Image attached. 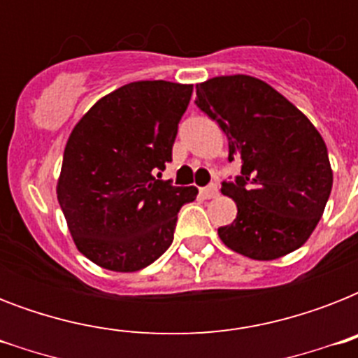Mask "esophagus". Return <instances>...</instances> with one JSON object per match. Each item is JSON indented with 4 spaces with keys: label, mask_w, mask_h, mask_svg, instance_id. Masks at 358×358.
I'll list each match as a JSON object with an SVG mask.
<instances>
[{
    "label": "esophagus",
    "mask_w": 358,
    "mask_h": 358,
    "mask_svg": "<svg viewBox=\"0 0 358 358\" xmlns=\"http://www.w3.org/2000/svg\"><path fill=\"white\" fill-rule=\"evenodd\" d=\"M201 195L204 196V199H215V196L219 195L217 185H215V184H210V185H208V187H202V189H201Z\"/></svg>",
    "instance_id": "obj_1"
}]
</instances>
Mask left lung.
Returning a JSON list of instances; mask_svg holds the SVG:
<instances>
[{"label": "left lung", "instance_id": "1", "mask_svg": "<svg viewBox=\"0 0 358 358\" xmlns=\"http://www.w3.org/2000/svg\"><path fill=\"white\" fill-rule=\"evenodd\" d=\"M196 106L229 137L241 174L221 193L238 215L219 227L229 249L275 260L299 249L316 229L333 187L325 141L294 103L250 76H219L196 85Z\"/></svg>", "mask_w": 358, "mask_h": 358}]
</instances>
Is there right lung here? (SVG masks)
I'll return each instance as SVG.
<instances>
[{"label":"right lung","instance_id":"add662e5","mask_svg":"<svg viewBox=\"0 0 358 358\" xmlns=\"http://www.w3.org/2000/svg\"><path fill=\"white\" fill-rule=\"evenodd\" d=\"M193 85L134 81L100 98L72 129L57 199L76 247L96 266L131 273L171 247L196 187L155 178L173 159Z\"/></svg>","mask_w":358,"mask_h":358}]
</instances>
